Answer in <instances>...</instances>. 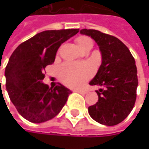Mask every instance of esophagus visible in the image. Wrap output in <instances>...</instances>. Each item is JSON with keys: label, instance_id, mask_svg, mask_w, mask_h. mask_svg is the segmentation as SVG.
Here are the masks:
<instances>
[{"label": "esophagus", "instance_id": "esophagus-1", "mask_svg": "<svg viewBox=\"0 0 149 149\" xmlns=\"http://www.w3.org/2000/svg\"><path fill=\"white\" fill-rule=\"evenodd\" d=\"M76 91L78 92V93H80V94H83V95H84V94L87 93V91H81V90H77Z\"/></svg>", "mask_w": 149, "mask_h": 149}]
</instances>
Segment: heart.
I'll return each instance as SVG.
<instances>
[{"instance_id": "obj_1", "label": "heart", "mask_w": 149, "mask_h": 149, "mask_svg": "<svg viewBox=\"0 0 149 149\" xmlns=\"http://www.w3.org/2000/svg\"><path fill=\"white\" fill-rule=\"evenodd\" d=\"M77 45L84 51L92 48L93 41L89 37H79L77 40ZM91 76V70L89 66L75 63L66 62L62 64L58 68V77L60 80L69 87L82 86Z\"/></svg>"}]
</instances>
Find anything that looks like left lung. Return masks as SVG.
<instances>
[{
    "mask_svg": "<svg viewBox=\"0 0 149 149\" xmlns=\"http://www.w3.org/2000/svg\"><path fill=\"white\" fill-rule=\"evenodd\" d=\"M80 33L92 38L102 54V64L91 85L96 91L98 102L90 106L92 119L106 126L122 123L131 112L136 99L137 69L129 48L117 38L94 29H82Z\"/></svg>",
    "mask_w": 149,
    "mask_h": 149,
    "instance_id": "obj_1",
    "label": "left lung"
}]
</instances>
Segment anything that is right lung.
Returning <instances> with one entry per match:
<instances>
[{
	"label": "right lung",
	"mask_w": 149,
	"mask_h": 149,
	"mask_svg": "<svg viewBox=\"0 0 149 149\" xmlns=\"http://www.w3.org/2000/svg\"><path fill=\"white\" fill-rule=\"evenodd\" d=\"M79 29L47 30L21 43L12 53L5 69L6 89L18 112L34 123L55 117L72 91L58 84L49 88L42 83L45 66L52 65L58 47Z\"/></svg>",
	"instance_id": "right-lung-1"
}]
</instances>
